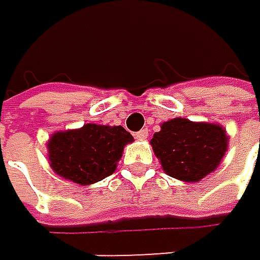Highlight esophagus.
Returning a JSON list of instances; mask_svg holds the SVG:
<instances>
[{
	"label": "esophagus",
	"mask_w": 260,
	"mask_h": 260,
	"mask_svg": "<svg viewBox=\"0 0 260 260\" xmlns=\"http://www.w3.org/2000/svg\"><path fill=\"white\" fill-rule=\"evenodd\" d=\"M148 136V130L147 128H142V130H139L138 133H135V138L136 139H145Z\"/></svg>",
	"instance_id": "34e87169"
}]
</instances>
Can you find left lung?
I'll use <instances>...</instances> for the list:
<instances>
[{"mask_svg":"<svg viewBox=\"0 0 260 260\" xmlns=\"http://www.w3.org/2000/svg\"><path fill=\"white\" fill-rule=\"evenodd\" d=\"M226 142L225 130L216 124L175 118L153 135L151 147L169 176L196 182L217 169Z\"/></svg>","mask_w":260,"mask_h":260,"instance_id":"left-lung-1","label":"left lung"}]
</instances>
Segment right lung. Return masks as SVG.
I'll list each match as a JSON object with an SVG mask.
<instances>
[{
  "instance_id": "add662e5",
  "label": "right lung",
  "mask_w": 260,
  "mask_h": 260,
  "mask_svg": "<svg viewBox=\"0 0 260 260\" xmlns=\"http://www.w3.org/2000/svg\"><path fill=\"white\" fill-rule=\"evenodd\" d=\"M133 136L121 125L85 124L55 133L49 141V160L56 175L88 185L110 176Z\"/></svg>"
}]
</instances>
